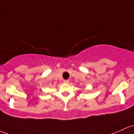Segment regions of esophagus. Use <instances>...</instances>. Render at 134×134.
<instances>
[{"mask_svg": "<svg viewBox=\"0 0 134 134\" xmlns=\"http://www.w3.org/2000/svg\"><path fill=\"white\" fill-rule=\"evenodd\" d=\"M63 82H64V83H68L69 82H70V80H63Z\"/></svg>", "mask_w": 134, "mask_h": 134, "instance_id": "obj_1", "label": "esophagus"}]
</instances>
